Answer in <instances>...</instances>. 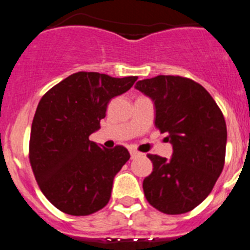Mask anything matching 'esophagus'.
I'll list each match as a JSON object with an SVG mask.
<instances>
[{
    "instance_id": "obj_1",
    "label": "esophagus",
    "mask_w": 250,
    "mask_h": 250,
    "mask_svg": "<svg viewBox=\"0 0 250 250\" xmlns=\"http://www.w3.org/2000/svg\"><path fill=\"white\" fill-rule=\"evenodd\" d=\"M130 155H131V158H135V157H138V155H140L142 154V153H140V151H138V150H135V149H130Z\"/></svg>"
}]
</instances>
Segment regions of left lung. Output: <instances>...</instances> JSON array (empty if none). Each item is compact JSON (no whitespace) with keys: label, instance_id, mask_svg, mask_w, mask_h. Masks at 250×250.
Instances as JSON below:
<instances>
[{"label":"left lung","instance_id":"8db88e82","mask_svg":"<svg viewBox=\"0 0 250 250\" xmlns=\"http://www.w3.org/2000/svg\"><path fill=\"white\" fill-rule=\"evenodd\" d=\"M155 104V126L173 146L170 159L148 154L153 172L143 182L149 204L163 214L193 210L223 172L227 124L215 100L195 81L157 76L136 83Z\"/></svg>","mask_w":250,"mask_h":250}]
</instances>
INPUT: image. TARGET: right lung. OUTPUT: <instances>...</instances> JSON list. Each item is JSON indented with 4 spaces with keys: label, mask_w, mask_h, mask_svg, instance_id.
I'll use <instances>...</instances> for the list:
<instances>
[{
    "label": "right lung",
    "mask_w": 250,
    "mask_h": 250,
    "mask_svg": "<svg viewBox=\"0 0 250 250\" xmlns=\"http://www.w3.org/2000/svg\"><path fill=\"white\" fill-rule=\"evenodd\" d=\"M136 80L78 72L40 100L30 133L29 161L39 188L62 212L86 216L107 205L114 177L130 154L123 146L101 148L89 135L100 129L110 100L129 91Z\"/></svg>",
    "instance_id": "1"
}]
</instances>
